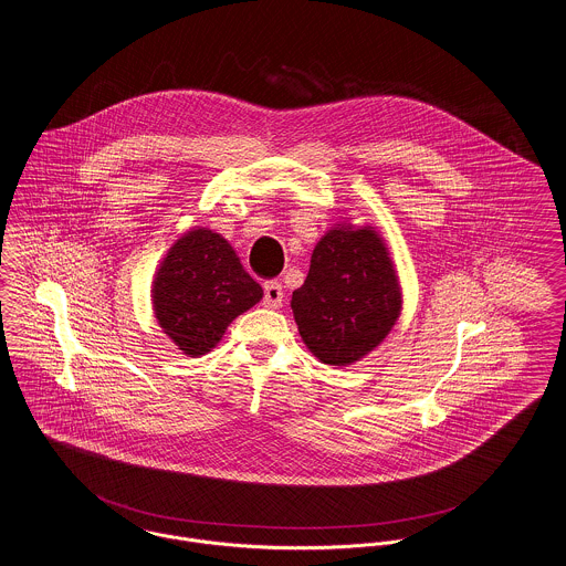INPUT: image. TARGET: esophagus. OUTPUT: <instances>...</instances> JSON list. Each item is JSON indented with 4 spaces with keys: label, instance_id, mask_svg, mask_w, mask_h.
<instances>
[{
    "label": "esophagus",
    "instance_id": "1",
    "mask_svg": "<svg viewBox=\"0 0 566 566\" xmlns=\"http://www.w3.org/2000/svg\"><path fill=\"white\" fill-rule=\"evenodd\" d=\"M282 302H284L282 284H280V282H266V284H264V297H262L264 307H280Z\"/></svg>",
    "mask_w": 566,
    "mask_h": 566
}]
</instances>
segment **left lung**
<instances>
[{"mask_svg": "<svg viewBox=\"0 0 566 566\" xmlns=\"http://www.w3.org/2000/svg\"><path fill=\"white\" fill-rule=\"evenodd\" d=\"M400 286L384 239L370 228H332L314 248L295 323L323 364L347 366L379 347L400 314Z\"/></svg>", "mask_w": 566, "mask_h": 566, "instance_id": "8db88e82", "label": "left lung"}]
</instances>
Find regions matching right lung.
<instances>
[{
	"label": "right lung",
	"mask_w": 566,
	"mask_h": 566,
	"mask_svg": "<svg viewBox=\"0 0 566 566\" xmlns=\"http://www.w3.org/2000/svg\"><path fill=\"white\" fill-rule=\"evenodd\" d=\"M261 300V284L250 277L230 243L207 228L182 234L153 282L155 316L189 357L209 353L226 327Z\"/></svg>",
	"instance_id": "add662e5"
}]
</instances>
